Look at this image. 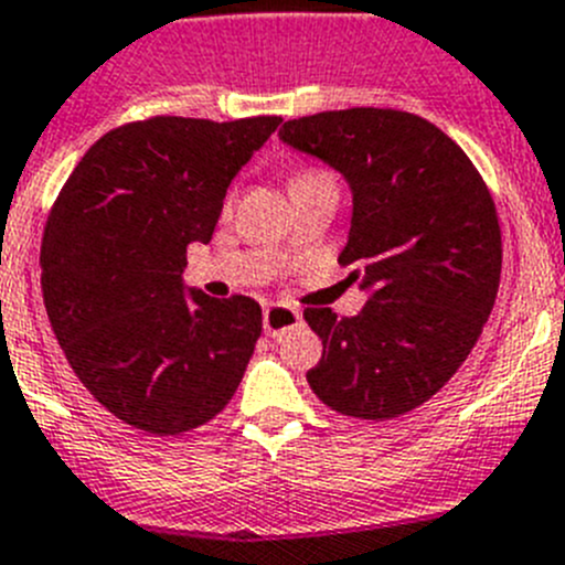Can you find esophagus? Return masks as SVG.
Masks as SVG:
<instances>
[{
    "label": "esophagus",
    "mask_w": 565,
    "mask_h": 565,
    "mask_svg": "<svg viewBox=\"0 0 565 565\" xmlns=\"http://www.w3.org/2000/svg\"><path fill=\"white\" fill-rule=\"evenodd\" d=\"M301 323V309L289 307V303H267L264 307V332L278 338L284 334L287 329H295Z\"/></svg>",
    "instance_id": "esophagus-1"
}]
</instances>
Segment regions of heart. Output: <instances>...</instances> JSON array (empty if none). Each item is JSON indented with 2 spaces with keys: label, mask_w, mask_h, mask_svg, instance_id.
<instances>
[{
  "label": "heart",
  "mask_w": 565,
  "mask_h": 565,
  "mask_svg": "<svg viewBox=\"0 0 565 565\" xmlns=\"http://www.w3.org/2000/svg\"><path fill=\"white\" fill-rule=\"evenodd\" d=\"M315 174H320V171H301V174L295 177V180H303V177H315Z\"/></svg>",
  "instance_id": "1"
}]
</instances>
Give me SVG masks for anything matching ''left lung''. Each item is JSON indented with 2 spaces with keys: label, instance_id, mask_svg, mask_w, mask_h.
I'll use <instances>...</instances> for the list:
<instances>
[{
  "label": "left lung",
  "instance_id": "8db88e82",
  "mask_svg": "<svg viewBox=\"0 0 565 565\" xmlns=\"http://www.w3.org/2000/svg\"><path fill=\"white\" fill-rule=\"evenodd\" d=\"M278 137L352 188L340 264L369 289L354 318L303 309L323 340L309 388L358 419L408 414L454 377L490 318L501 281L495 202L470 157L411 111H320L287 120Z\"/></svg>",
  "mask_w": 565,
  "mask_h": 565
}]
</instances>
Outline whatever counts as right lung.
<instances>
[{"instance_id":"1","label":"right lung","mask_w":565,"mask_h":565,"mask_svg":"<svg viewBox=\"0 0 565 565\" xmlns=\"http://www.w3.org/2000/svg\"><path fill=\"white\" fill-rule=\"evenodd\" d=\"M281 118L213 124L149 118L81 157L42 238L47 318L86 391L154 436L220 414L253 358L262 307L182 284L191 242L207 245L227 185Z\"/></svg>"}]
</instances>
